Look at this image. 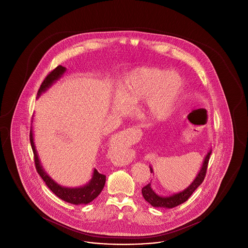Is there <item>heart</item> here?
Wrapping results in <instances>:
<instances>
[{
  "label": "heart",
  "instance_id": "1",
  "mask_svg": "<svg viewBox=\"0 0 248 248\" xmlns=\"http://www.w3.org/2000/svg\"><path fill=\"white\" fill-rule=\"evenodd\" d=\"M120 91L131 102L146 99V111L154 121L169 118L177 108L183 91V80L174 71L156 68H138L124 78ZM114 105L123 108L121 97L115 96Z\"/></svg>",
  "mask_w": 248,
  "mask_h": 248
}]
</instances>
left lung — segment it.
Wrapping results in <instances>:
<instances>
[{"label": "left lung", "instance_id": "8db88e82", "mask_svg": "<svg viewBox=\"0 0 248 248\" xmlns=\"http://www.w3.org/2000/svg\"><path fill=\"white\" fill-rule=\"evenodd\" d=\"M211 153L212 152L209 151V153L205 156V159L203 161V164L201 168L199 174L193 180L191 185H189V187H188L187 189H184L183 191H181L179 193L169 196V197H162V196L157 195L154 192L151 187V183H149L142 188V195H143L144 199L154 207H165V208H173V207H176L177 205L185 202L190 197V195L194 192V190L202 183L205 175H206L207 165H208ZM150 168H151V172H153V168L152 167H150Z\"/></svg>", "mask_w": 248, "mask_h": 248}]
</instances>
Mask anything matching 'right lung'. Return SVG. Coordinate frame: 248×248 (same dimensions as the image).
<instances>
[{
  "instance_id": "1",
  "label": "right lung",
  "mask_w": 248,
  "mask_h": 248,
  "mask_svg": "<svg viewBox=\"0 0 248 248\" xmlns=\"http://www.w3.org/2000/svg\"><path fill=\"white\" fill-rule=\"evenodd\" d=\"M65 71H66V68L62 67L60 65L58 66L56 69H54L53 71H50L48 73L47 76L45 78V80L43 81V83L41 84L37 94L40 95L43 92H45L49 86H51L52 83L61 77V75ZM30 141H31V149H32L33 155H34V164H35L37 173L40 175V177L43 178V180L46 182L48 188L52 190V192L55 193L61 200L65 201L67 202H71L73 204H81V203H88L99 195V193L104 188V185H105V182H106V176L105 175H102V174L98 173L96 169H94L93 177L87 185L81 187V188H75V189L62 187L59 184H57L44 171L42 165L40 164L38 155H37L31 131L30 133Z\"/></svg>"
}]
</instances>
